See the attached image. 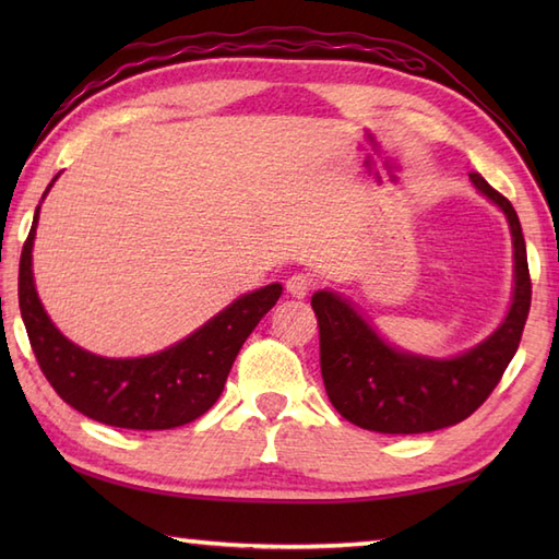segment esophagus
I'll return each mask as SVG.
<instances>
[{
	"mask_svg": "<svg viewBox=\"0 0 559 559\" xmlns=\"http://www.w3.org/2000/svg\"><path fill=\"white\" fill-rule=\"evenodd\" d=\"M312 276L310 273H293V276L286 281V290L290 298H305L307 293L312 288Z\"/></svg>",
	"mask_w": 559,
	"mask_h": 559,
	"instance_id": "obj_1",
	"label": "esophagus"
}]
</instances>
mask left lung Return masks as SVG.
Here are the masks:
<instances>
[{
  "instance_id": "8db88e82",
  "label": "left lung",
  "mask_w": 559,
  "mask_h": 559,
  "mask_svg": "<svg viewBox=\"0 0 559 559\" xmlns=\"http://www.w3.org/2000/svg\"><path fill=\"white\" fill-rule=\"evenodd\" d=\"M471 182L500 209L514 245V288L507 317L478 346L430 358L391 346L348 298L317 290L319 358L331 406L348 423L382 435H418L466 420L492 394L512 362L531 310L526 242L514 206L478 173Z\"/></svg>"
}]
</instances>
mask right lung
<instances>
[{"instance_id":"add662e5","label":"right lung","mask_w":559,"mask_h":559,"mask_svg":"<svg viewBox=\"0 0 559 559\" xmlns=\"http://www.w3.org/2000/svg\"><path fill=\"white\" fill-rule=\"evenodd\" d=\"M57 177L47 185L43 199ZM38 216L40 206L35 209L21 252L19 307L35 358L59 399L91 420L124 430H173L204 415L223 394L242 343L278 302L281 283L240 295L170 348L144 358H103L69 341L38 298L33 278Z\"/></svg>"}]
</instances>
